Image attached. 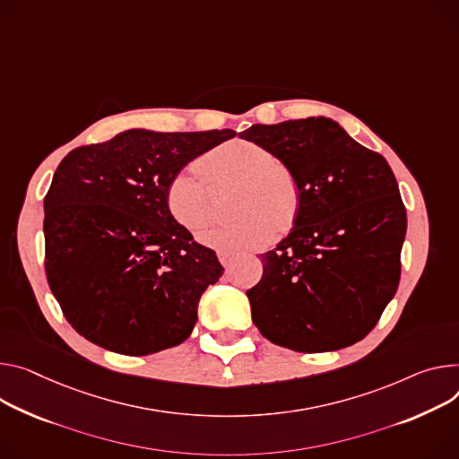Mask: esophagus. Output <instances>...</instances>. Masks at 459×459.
Segmentation results:
<instances>
[{"mask_svg":"<svg viewBox=\"0 0 459 459\" xmlns=\"http://www.w3.org/2000/svg\"><path fill=\"white\" fill-rule=\"evenodd\" d=\"M218 258H220V262H221L225 267H229V265L232 264V260H234V255H229V253H220V255H218Z\"/></svg>","mask_w":459,"mask_h":459,"instance_id":"1","label":"esophagus"}]
</instances>
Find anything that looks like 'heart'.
<instances>
[{"mask_svg": "<svg viewBox=\"0 0 459 459\" xmlns=\"http://www.w3.org/2000/svg\"><path fill=\"white\" fill-rule=\"evenodd\" d=\"M195 164L208 185L239 186L234 201L239 218L204 230L199 236L203 245L221 253L256 251L274 239L276 230L285 234L295 227L302 206L299 178L287 162L273 159L264 144L232 139L203 153ZM202 180L190 170H178L164 190L170 216L190 232L201 230L214 216Z\"/></svg>", "mask_w": 459, "mask_h": 459, "instance_id": "obj_1", "label": "heart"}]
</instances>
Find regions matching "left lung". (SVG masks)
Returning <instances> with one entry per match:
<instances>
[{"label": "left lung", "mask_w": 459, "mask_h": 459, "mask_svg": "<svg viewBox=\"0 0 459 459\" xmlns=\"http://www.w3.org/2000/svg\"><path fill=\"white\" fill-rule=\"evenodd\" d=\"M239 137L287 162L302 188L295 229L262 255V280L247 290L253 322L302 353L362 341L401 278L406 208L390 164L324 117L253 124Z\"/></svg>", "instance_id": "left-lung-1"}]
</instances>
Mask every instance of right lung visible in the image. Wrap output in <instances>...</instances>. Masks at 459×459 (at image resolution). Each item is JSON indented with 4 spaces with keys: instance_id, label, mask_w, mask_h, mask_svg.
Segmentation results:
<instances>
[{
    "instance_id": "obj_1",
    "label": "right lung",
    "mask_w": 459,
    "mask_h": 459,
    "mask_svg": "<svg viewBox=\"0 0 459 459\" xmlns=\"http://www.w3.org/2000/svg\"><path fill=\"white\" fill-rule=\"evenodd\" d=\"M232 130H128L71 150L44 199L46 274L67 322L90 342L150 355L186 341L216 253L170 216L169 179Z\"/></svg>"
}]
</instances>
